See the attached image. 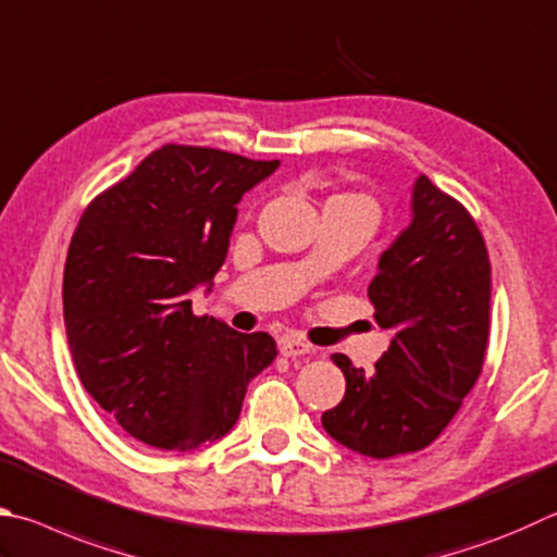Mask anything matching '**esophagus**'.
<instances>
[{"label":"esophagus","instance_id":"obj_1","mask_svg":"<svg viewBox=\"0 0 557 557\" xmlns=\"http://www.w3.org/2000/svg\"><path fill=\"white\" fill-rule=\"evenodd\" d=\"M280 352L285 358L309 356V352H313V346H309V343L301 338H285V341H280Z\"/></svg>","mask_w":557,"mask_h":557}]
</instances>
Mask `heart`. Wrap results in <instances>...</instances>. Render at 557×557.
Wrapping results in <instances>:
<instances>
[{
  "mask_svg": "<svg viewBox=\"0 0 557 557\" xmlns=\"http://www.w3.org/2000/svg\"><path fill=\"white\" fill-rule=\"evenodd\" d=\"M333 199H362V201H370L368 197H362V195H343V197H333ZM372 205V201H370Z\"/></svg>",
  "mask_w": 557,
  "mask_h": 557,
  "instance_id": "1",
  "label": "heart"
}]
</instances>
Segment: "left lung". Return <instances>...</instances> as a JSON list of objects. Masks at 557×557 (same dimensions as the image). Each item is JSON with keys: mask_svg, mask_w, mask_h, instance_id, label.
<instances>
[{"mask_svg": "<svg viewBox=\"0 0 557 557\" xmlns=\"http://www.w3.org/2000/svg\"><path fill=\"white\" fill-rule=\"evenodd\" d=\"M368 297L392 331L375 370L331 360L346 397L321 423L341 446L387 460L431 446L474 387L490 341L492 268L478 224L458 199L419 175L411 224L382 252Z\"/></svg>", "mask_w": 557, "mask_h": 557, "instance_id": "left-lung-1", "label": "left lung"}]
</instances>
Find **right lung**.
Segmentation results:
<instances>
[{"label":"right lung","instance_id":"right-lung-1","mask_svg":"<svg viewBox=\"0 0 557 557\" xmlns=\"http://www.w3.org/2000/svg\"><path fill=\"white\" fill-rule=\"evenodd\" d=\"M280 160L168 144L97 195L67 248L63 313L75 370L128 436L195 450L234 429L268 333L195 317L189 292L224 265L236 205Z\"/></svg>","mask_w":557,"mask_h":557}]
</instances>
